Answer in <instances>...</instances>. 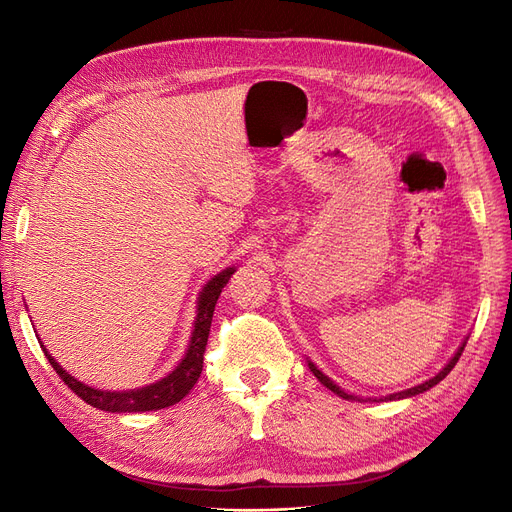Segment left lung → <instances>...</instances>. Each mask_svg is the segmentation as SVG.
<instances>
[{
    "label": "left lung",
    "mask_w": 512,
    "mask_h": 512,
    "mask_svg": "<svg viewBox=\"0 0 512 512\" xmlns=\"http://www.w3.org/2000/svg\"><path fill=\"white\" fill-rule=\"evenodd\" d=\"M462 350H465V344H462L460 348H458V352L454 354V358L446 364V367L440 371V373H437L433 379H429V381H425V383H421V385H417V387H410V389H406V392H400V394H392V396H387L385 400H400V398H408V396H417V394H423V392H427V389L429 387H433V385H437V383H440L452 369H454V364L458 362V358H460V354H462ZM308 367H310V371L314 373V377L316 379H319L325 387H329L331 389V392L333 394H337V396H342V398H346V400H354V396H350V394H346L344 392V389L342 387H339V385H335L327 375H323L319 369H316L314 367V364L312 362H308Z\"/></svg>",
    "instance_id": "left-lung-1"
}]
</instances>
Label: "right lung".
I'll list each match as a JSON object with an SVG mask.
<instances>
[{
  "label": "right lung",
  "mask_w": 512,
  "mask_h": 512,
  "mask_svg": "<svg viewBox=\"0 0 512 512\" xmlns=\"http://www.w3.org/2000/svg\"><path fill=\"white\" fill-rule=\"evenodd\" d=\"M235 273V269H227L223 273H218L214 279H210L206 283V287L202 289L200 294V302H198V319H196V327H193L191 333V344L187 348L185 358L181 360L179 367L166 375L162 381L152 383L148 387L141 389H133V392H100V389L87 387L85 383L77 381L75 377H70L60 364L45 352L47 360L54 367V371L58 373V377L75 392L81 400H85L87 404H91L93 408L100 410H108V412H143V410H158V408H166L173 406L177 402H181L189 389L198 383L202 367H204V352H206V344H208V333H210V323H212V314H214V306L218 296H221L223 287L229 283L231 275Z\"/></svg>",
  "instance_id": "add662e5"
}]
</instances>
